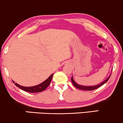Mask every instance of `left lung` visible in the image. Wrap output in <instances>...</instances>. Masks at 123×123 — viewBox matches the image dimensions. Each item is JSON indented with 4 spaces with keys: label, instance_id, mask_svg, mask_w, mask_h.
Returning a JSON list of instances; mask_svg holds the SVG:
<instances>
[{
    "label": "left lung",
    "instance_id": "left-lung-1",
    "mask_svg": "<svg viewBox=\"0 0 123 123\" xmlns=\"http://www.w3.org/2000/svg\"><path fill=\"white\" fill-rule=\"evenodd\" d=\"M111 76V74H110V76H109V77L105 80V81H104L103 82L100 83L99 84H98V85H96V86H84L79 85V84H77V83H76L75 81H74V80H73V77H72L71 80H72V83H73V84L74 85V87H76V88L80 89V90H87V91H91V90H95V89L98 88L99 87H100L101 86L104 85V84H105V83H106L107 81H108V80L109 79Z\"/></svg>",
    "mask_w": 123,
    "mask_h": 123
}]
</instances>
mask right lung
<instances>
[{
  "label": "right lung",
  "instance_id": "right-lung-1",
  "mask_svg": "<svg viewBox=\"0 0 123 123\" xmlns=\"http://www.w3.org/2000/svg\"><path fill=\"white\" fill-rule=\"evenodd\" d=\"M53 74H52L50 76V77H49L47 79H46L44 81H43V83H42L40 84H38L37 86H33V87H23V86L17 84V83H15L14 81H12V82L15 83L14 84L17 86V87H18V88L21 89V90H22L23 91L32 93L39 92L43 91L44 90H46L48 86L50 85L51 81L52 78H53Z\"/></svg>",
  "mask_w": 123,
  "mask_h": 123
}]
</instances>
